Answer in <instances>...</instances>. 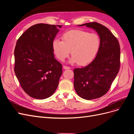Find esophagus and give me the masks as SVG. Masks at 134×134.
I'll return each mask as SVG.
<instances>
[{
    "label": "esophagus",
    "mask_w": 134,
    "mask_h": 134,
    "mask_svg": "<svg viewBox=\"0 0 134 134\" xmlns=\"http://www.w3.org/2000/svg\"><path fill=\"white\" fill-rule=\"evenodd\" d=\"M63 68L64 69H70V68L69 67V66H67L64 65V66H63Z\"/></svg>",
    "instance_id": "esophagus-1"
}]
</instances>
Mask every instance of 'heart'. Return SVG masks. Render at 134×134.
<instances>
[{
    "mask_svg": "<svg viewBox=\"0 0 134 134\" xmlns=\"http://www.w3.org/2000/svg\"><path fill=\"white\" fill-rule=\"evenodd\" d=\"M62 41L56 39L52 42V49L59 60L64 61L70 55L71 63L86 66L95 59L99 50L100 39L96 34L80 30L66 32L62 36Z\"/></svg>",
    "mask_w": 134,
    "mask_h": 134,
    "instance_id": "heart-1",
    "label": "heart"
}]
</instances>
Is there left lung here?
Wrapping results in <instances>:
<instances>
[{
    "mask_svg": "<svg viewBox=\"0 0 134 134\" xmlns=\"http://www.w3.org/2000/svg\"><path fill=\"white\" fill-rule=\"evenodd\" d=\"M93 28L100 39V46L95 59L87 66L74 70V87L81 98H100L108 91L119 71L120 48L118 40L107 27L97 22L83 24Z\"/></svg>",
    "mask_w": 134,
    "mask_h": 134,
    "instance_id": "8db88e82",
    "label": "left lung"
}]
</instances>
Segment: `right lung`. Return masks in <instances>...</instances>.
Masks as SVG:
<instances>
[{
  "label": "right lung",
  "instance_id": "add662e5",
  "mask_svg": "<svg viewBox=\"0 0 134 134\" xmlns=\"http://www.w3.org/2000/svg\"><path fill=\"white\" fill-rule=\"evenodd\" d=\"M61 25L38 23L20 36L14 49V72L21 87L36 99L51 96L63 73L54 58L52 42Z\"/></svg>",
  "mask_w": 134,
  "mask_h": 134
}]
</instances>
